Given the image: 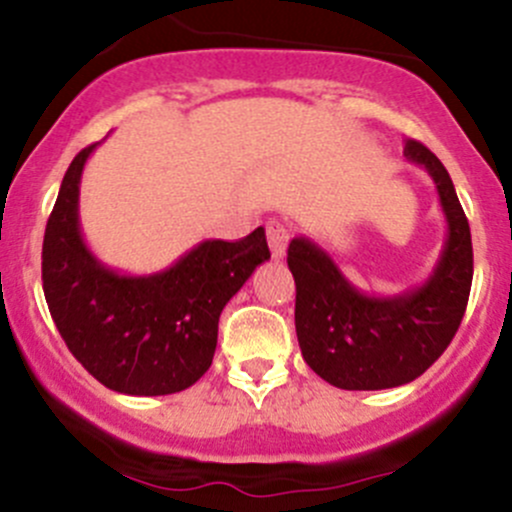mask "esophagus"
Returning <instances> with one entry per match:
<instances>
[{"mask_svg":"<svg viewBox=\"0 0 512 512\" xmlns=\"http://www.w3.org/2000/svg\"><path fill=\"white\" fill-rule=\"evenodd\" d=\"M267 242H270L272 257H285L287 242H289V227L282 220H270L267 223Z\"/></svg>","mask_w":512,"mask_h":512,"instance_id":"34e87169","label":"esophagus"}]
</instances>
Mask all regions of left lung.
<instances>
[{"instance_id":"left-lung-1","label":"left lung","mask_w":512,"mask_h":512,"mask_svg":"<svg viewBox=\"0 0 512 512\" xmlns=\"http://www.w3.org/2000/svg\"><path fill=\"white\" fill-rule=\"evenodd\" d=\"M404 156L433 178L448 225L441 257L421 287L374 297L356 289L309 237L289 242L299 349L309 369L339 389L379 391L409 384L446 352L466 314L473 282L466 213L448 170L423 143L409 138Z\"/></svg>"}]
</instances>
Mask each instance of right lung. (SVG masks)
<instances>
[{
	"label": "right lung",
	"instance_id": "right-lung-1",
	"mask_svg": "<svg viewBox=\"0 0 512 512\" xmlns=\"http://www.w3.org/2000/svg\"><path fill=\"white\" fill-rule=\"evenodd\" d=\"M96 146L71 160L46 223V304L69 352L103 386L128 396L175 394L213 364L220 312L270 260L265 230L200 242L153 275H121L86 247L79 225L81 173Z\"/></svg>",
	"mask_w": 512,
	"mask_h": 512
}]
</instances>
